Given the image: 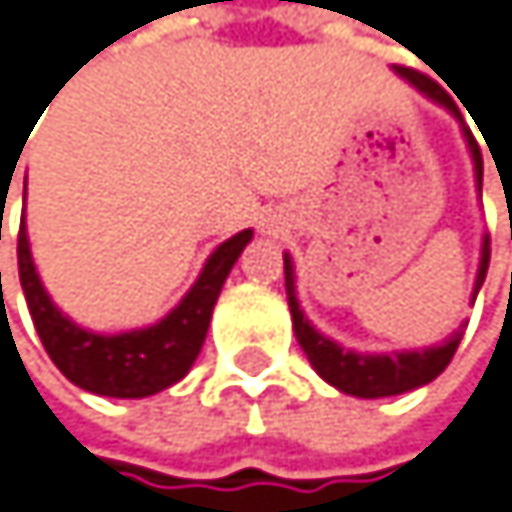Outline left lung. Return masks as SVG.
<instances>
[{"label":"left lung","instance_id":"8db88e82","mask_svg":"<svg viewBox=\"0 0 512 512\" xmlns=\"http://www.w3.org/2000/svg\"><path fill=\"white\" fill-rule=\"evenodd\" d=\"M394 72L400 78H407L413 87H419L425 96H431L434 102H440L443 108L461 121L458 108L452 102V96L437 84L431 81L428 75L416 72V69H407V66H394ZM464 139H467V148H470V157H473V172H477V188L483 191V154H480V145L477 139L470 136V130H464ZM489 233L483 236V251H480V270H477V282H473V297L477 300L483 282H486V270H489ZM285 291H288V306H291V318H294V334H297V343L300 349L306 352L309 364L315 367V373L331 382L334 388H340L343 394H355V397H391V394H404V391H413L419 385H428L431 379H437L458 343H461V327L443 340L440 346H428L422 352H394V355H361V352H352V349H343L340 343L327 340L324 334H318L315 327L309 324V318L303 315L300 303H297V288H294V264L285 254Z\"/></svg>","mask_w":512,"mask_h":512}]
</instances>
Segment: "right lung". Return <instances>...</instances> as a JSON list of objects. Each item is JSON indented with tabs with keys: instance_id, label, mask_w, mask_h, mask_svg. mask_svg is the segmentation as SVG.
<instances>
[{
	"instance_id": "1",
	"label": "right lung",
	"mask_w": 512,
	"mask_h": 512,
	"mask_svg": "<svg viewBox=\"0 0 512 512\" xmlns=\"http://www.w3.org/2000/svg\"><path fill=\"white\" fill-rule=\"evenodd\" d=\"M248 239L251 230H242L221 242L206 261L194 288L181 297V303L166 318L151 327L112 337L84 331L54 306L39 273H35L23 221L17 233V270L35 331L42 337L45 352L69 382L105 397H148L188 376L203 349L224 279L230 276Z\"/></svg>"
}]
</instances>
